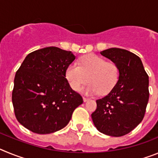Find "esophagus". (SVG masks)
<instances>
[{"label":"esophagus","instance_id":"1","mask_svg":"<svg viewBox=\"0 0 158 158\" xmlns=\"http://www.w3.org/2000/svg\"><path fill=\"white\" fill-rule=\"evenodd\" d=\"M88 100H89V98H85V97H83V101L84 102H86V101H88Z\"/></svg>","mask_w":158,"mask_h":158}]
</instances>
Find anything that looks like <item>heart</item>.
I'll return each mask as SVG.
<instances>
[{"instance_id": "b5f03b06", "label": "heart", "mask_w": 158, "mask_h": 158, "mask_svg": "<svg viewBox=\"0 0 158 158\" xmlns=\"http://www.w3.org/2000/svg\"><path fill=\"white\" fill-rule=\"evenodd\" d=\"M78 64H69L65 70V77L75 91L89 81L90 84L81 90L84 93L95 95L100 92V94H107L118 82L119 70L114 62H106L101 57L90 54L82 57Z\"/></svg>"}]
</instances>
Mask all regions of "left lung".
<instances>
[{"instance_id":"left-lung-1","label":"left lung","mask_w":158,"mask_h":158,"mask_svg":"<svg viewBox=\"0 0 158 158\" xmlns=\"http://www.w3.org/2000/svg\"><path fill=\"white\" fill-rule=\"evenodd\" d=\"M100 54L118 65L119 77L107 96L96 100L92 118L100 132L120 137L130 133L143 119L150 96L149 77L140 58L134 53L110 48Z\"/></svg>"}]
</instances>
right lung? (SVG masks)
Listing matches in <instances>:
<instances>
[{"instance_id":"1","label":"right lung","mask_w":158,"mask_h":158,"mask_svg":"<svg viewBox=\"0 0 158 158\" xmlns=\"http://www.w3.org/2000/svg\"><path fill=\"white\" fill-rule=\"evenodd\" d=\"M75 60L71 51L56 47L27 54L16 71L12 100L16 119L40 135L65 127L76 107L83 103L71 89L65 70Z\"/></svg>"}]
</instances>
